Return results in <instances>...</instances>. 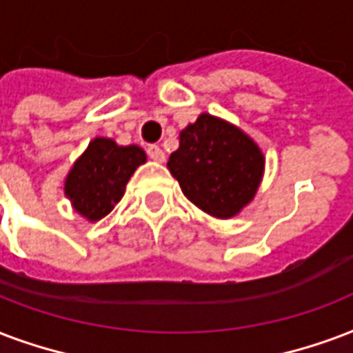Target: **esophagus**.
<instances>
[{"label":"esophagus","mask_w":353,"mask_h":353,"mask_svg":"<svg viewBox=\"0 0 353 353\" xmlns=\"http://www.w3.org/2000/svg\"><path fill=\"white\" fill-rule=\"evenodd\" d=\"M148 155H150V159H153V161H157V163H163V161H165V152L159 146L148 148Z\"/></svg>","instance_id":"34e87169"}]
</instances>
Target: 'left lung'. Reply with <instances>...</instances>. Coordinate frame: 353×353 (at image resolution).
Masks as SVG:
<instances>
[{"label": "left lung", "mask_w": 353, "mask_h": 353, "mask_svg": "<svg viewBox=\"0 0 353 353\" xmlns=\"http://www.w3.org/2000/svg\"><path fill=\"white\" fill-rule=\"evenodd\" d=\"M265 159L250 137L231 123L201 114L179 134L168 159L183 194L216 219H231L255 196Z\"/></svg>", "instance_id": "1"}]
</instances>
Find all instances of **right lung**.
Instances as JSON below:
<instances>
[{
	"mask_svg": "<svg viewBox=\"0 0 353 353\" xmlns=\"http://www.w3.org/2000/svg\"><path fill=\"white\" fill-rule=\"evenodd\" d=\"M146 163L139 146H118L111 139H94L70 170L64 192L90 222L103 219L122 200L133 172Z\"/></svg>",
	"mask_w": 353,
	"mask_h": 353,
	"instance_id": "add662e5",
	"label": "right lung"
}]
</instances>
